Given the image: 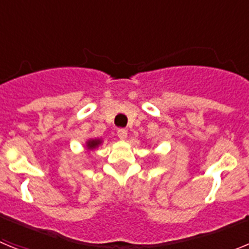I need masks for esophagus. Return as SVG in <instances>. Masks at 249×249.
I'll return each instance as SVG.
<instances>
[{"instance_id": "esophagus-1", "label": "esophagus", "mask_w": 249, "mask_h": 249, "mask_svg": "<svg viewBox=\"0 0 249 249\" xmlns=\"http://www.w3.org/2000/svg\"><path fill=\"white\" fill-rule=\"evenodd\" d=\"M117 136L120 137V140H126V138H127V131L124 128H120L117 131Z\"/></svg>"}]
</instances>
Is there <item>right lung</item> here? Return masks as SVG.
Wrapping results in <instances>:
<instances>
[{
	"label": "right lung",
	"instance_id": "right-lung-1",
	"mask_svg": "<svg viewBox=\"0 0 249 249\" xmlns=\"http://www.w3.org/2000/svg\"><path fill=\"white\" fill-rule=\"evenodd\" d=\"M101 143V140H89V142H87V148L89 149H94L96 147H98V144Z\"/></svg>",
	"mask_w": 249,
	"mask_h": 249
}]
</instances>
